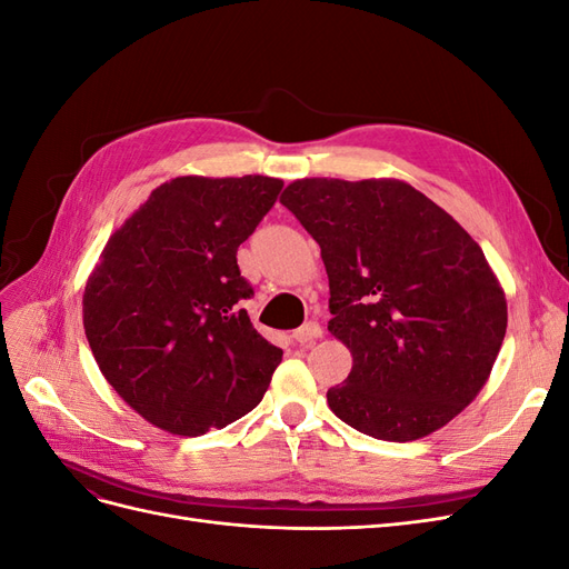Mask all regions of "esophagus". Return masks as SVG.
Wrapping results in <instances>:
<instances>
[{"instance_id":"1","label":"esophagus","mask_w":569,"mask_h":569,"mask_svg":"<svg viewBox=\"0 0 569 569\" xmlns=\"http://www.w3.org/2000/svg\"><path fill=\"white\" fill-rule=\"evenodd\" d=\"M291 337H295V341H299L301 347H306V343H313L316 339L322 337V327L316 320H308Z\"/></svg>"}]
</instances>
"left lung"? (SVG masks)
<instances>
[{
    "label": "left lung",
    "instance_id": "obj_1",
    "mask_svg": "<svg viewBox=\"0 0 569 569\" xmlns=\"http://www.w3.org/2000/svg\"><path fill=\"white\" fill-rule=\"evenodd\" d=\"M320 244L327 322L353 368L327 389L358 432L412 441L453 420L485 387L508 325L485 251L399 180L291 182L280 199Z\"/></svg>",
    "mask_w": 569,
    "mask_h": 569
}]
</instances>
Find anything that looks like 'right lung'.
Here are the masks:
<instances>
[{
  "instance_id": "1",
  "label": "right lung",
  "mask_w": 569,
  "mask_h": 569,
  "mask_svg": "<svg viewBox=\"0 0 569 569\" xmlns=\"http://www.w3.org/2000/svg\"><path fill=\"white\" fill-rule=\"evenodd\" d=\"M282 180L176 178L116 230L90 274L82 322L107 382L170 435L222 429L261 403L282 349L256 332L237 249Z\"/></svg>"
}]
</instances>
